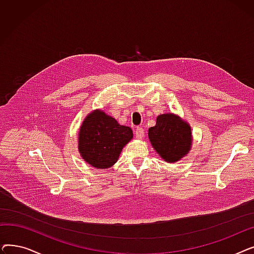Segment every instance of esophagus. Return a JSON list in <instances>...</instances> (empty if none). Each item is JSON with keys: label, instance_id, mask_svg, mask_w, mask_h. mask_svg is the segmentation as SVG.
I'll return each mask as SVG.
<instances>
[{"label": "esophagus", "instance_id": "34e87169", "mask_svg": "<svg viewBox=\"0 0 254 254\" xmlns=\"http://www.w3.org/2000/svg\"><path fill=\"white\" fill-rule=\"evenodd\" d=\"M135 136L137 139H142L144 138V128L142 127H138L136 128V131H135Z\"/></svg>", "mask_w": 254, "mask_h": 254}]
</instances>
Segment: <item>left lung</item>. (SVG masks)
Listing matches in <instances>:
<instances>
[{"label":"left lung","mask_w":254,"mask_h":254,"mask_svg":"<svg viewBox=\"0 0 254 254\" xmlns=\"http://www.w3.org/2000/svg\"><path fill=\"white\" fill-rule=\"evenodd\" d=\"M148 137L156 152L169 163L179 161L190 149V127L174 114L159 115L156 125L148 129Z\"/></svg>","instance_id":"left-lung-1"}]
</instances>
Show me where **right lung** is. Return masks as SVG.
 Listing matches in <instances>:
<instances>
[{
    "label": "right lung",
    "mask_w": 254,
    "mask_h": 254,
    "mask_svg": "<svg viewBox=\"0 0 254 254\" xmlns=\"http://www.w3.org/2000/svg\"><path fill=\"white\" fill-rule=\"evenodd\" d=\"M132 138L128 127L120 126L103 111L90 113L79 130V152L85 162L95 168L113 166L125 145Z\"/></svg>",
    "instance_id": "add662e5"
}]
</instances>
